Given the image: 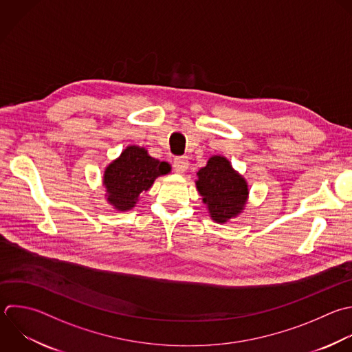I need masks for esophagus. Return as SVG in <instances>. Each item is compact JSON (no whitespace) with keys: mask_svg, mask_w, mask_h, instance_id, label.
Returning a JSON list of instances; mask_svg holds the SVG:
<instances>
[{"mask_svg":"<svg viewBox=\"0 0 352 352\" xmlns=\"http://www.w3.org/2000/svg\"><path fill=\"white\" fill-rule=\"evenodd\" d=\"M188 160H187V157H176L175 160H173V168H175V170L177 172V173H183V172H186L187 170V168H188Z\"/></svg>","mask_w":352,"mask_h":352,"instance_id":"1","label":"esophagus"}]
</instances>
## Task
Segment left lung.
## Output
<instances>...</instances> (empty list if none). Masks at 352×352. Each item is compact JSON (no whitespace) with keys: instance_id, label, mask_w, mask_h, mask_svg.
Masks as SVG:
<instances>
[{"instance_id":"obj_1","label":"left lung","mask_w":352,"mask_h":352,"mask_svg":"<svg viewBox=\"0 0 352 352\" xmlns=\"http://www.w3.org/2000/svg\"><path fill=\"white\" fill-rule=\"evenodd\" d=\"M197 188L208 205L209 213L217 223L235 217L245 206L248 184L224 157L214 155L199 169Z\"/></svg>"}]
</instances>
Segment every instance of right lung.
<instances>
[{"label": "right lung", "instance_id": "obj_1", "mask_svg": "<svg viewBox=\"0 0 352 352\" xmlns=\"http://www.w3.org/2000/svg\"><path fill=\"white\" fill-rule=\"evenodd\" d=\"M170 170L168 162L150 157L147 150L131 146L104 172L107 201L118 210H129L142 191H147L154 180Z\"/></svg>", "mask_w": 352, "mask_h": 352}]
</instances>
